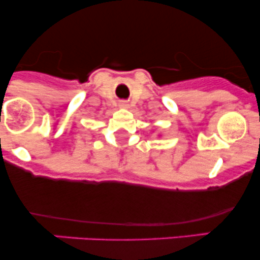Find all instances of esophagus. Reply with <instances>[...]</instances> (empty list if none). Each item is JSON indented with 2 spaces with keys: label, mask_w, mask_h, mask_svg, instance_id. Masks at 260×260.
I'll return each mask as SVG.
<instances>
[{
  "label": "esophagus",
  "mask_w": 260,
  "mask_h": 260,
  "mask_svg": "<svg viewBox=\"0 0 260 260\" xmlns=\"http://www.w3.org/2000/svg\"><path fill=\"white\" fill-rule=\"evenodd\" d=\"M120 106L121 107H127L128 104L126 103V101H122V103H120Z\"/></svg>",
  "instance_id": "1"
}]
</instances>
